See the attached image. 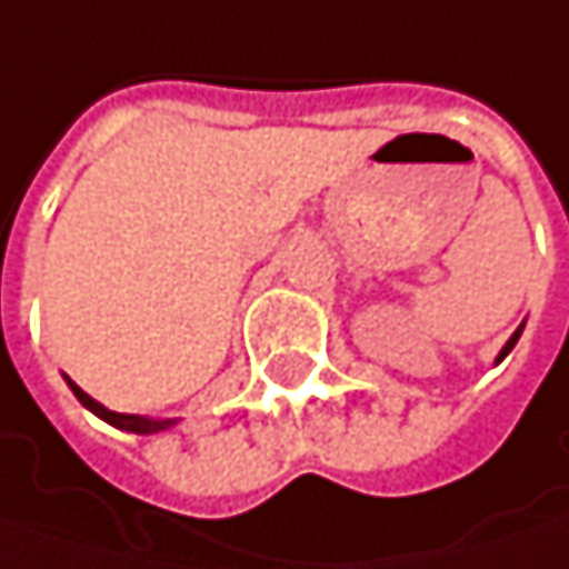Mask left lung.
Segmentation results:
<instances>
[{
  "label": "left lung",
  "instance_id": "obj_1",
  "mask_svg": "<svg viewBox=\"0 0 569 569\" xmlns=\"http://www.w3.org/2000/svg\"><path fill=\"white\" fill-rule=\"evenodd\" d=\"M518 336H521V329H518V332H515V336H511V341H508V345H505V348H501V355H498V358H505V355H508V351H511V348H515V341H518Z\"/></svg>",
  "mask_w": 569,
  "mask_h": 569
}]
</instances>
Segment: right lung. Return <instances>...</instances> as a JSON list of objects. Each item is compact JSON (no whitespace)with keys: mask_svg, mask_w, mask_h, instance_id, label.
Here are the masks:
<instances>
[{"mask_svg":"<svg viewBox=\"0 0 569 569\" xmlns=\"http://www.w3.org/2000/svg\"><path fill=\"white\" fill-rule=\"evenodd\" d=\"M68 385H71L74 397H78L87 410H93L100 420H107V423H113V427H120V430H130V433H142V437H146V433H159V430H166V427L176 423V420H146V417H136V413H113V410H107L103 403H97L90 393H83L74 381H68Z\"/></svg>","mask_w":569,"mask_h":569,"instance_id":"add662e5","label":"right lung"}]
</instances>
